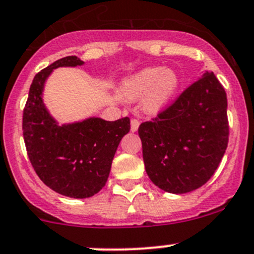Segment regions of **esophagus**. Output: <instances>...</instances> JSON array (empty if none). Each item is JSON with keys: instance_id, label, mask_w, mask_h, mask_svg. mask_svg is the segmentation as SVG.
Here are the masks:
<instances>
[{"instance_id": "obj_1", "label": "esophagus", "mask_w": 254, "mask_h": 254, "mask_svg": "<svg viewBox=\"0 0 254 254\" xmlns=\"http://www.w3.org/2000/svg\"><path fill=\"white\" fill-rule=\"evenodd\" d=\"M139 127V121L138 120H131V131L136 132Z\"/></svg>"}]
</instances>
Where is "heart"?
<instances>
[{"instance_id": "1", "label": "heart", "mask_w": 254, "mask_h": 254, "mask_svg": "<svg viewBox=\"0 0 254 254\" xmlns=\"http://www.w3.org/2000/svg\"><path fill=\"white\" fill-rule=\"evenodd\" d=\"M179 85L180 79L175 70L150 66L122 79L118 92L127 101L142 98L146 112L159 113L175 98Z\"/></svg>"}]
</instances>
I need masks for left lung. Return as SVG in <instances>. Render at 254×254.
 I'll return each mask as SVG.
<instances>
[{"mask_svg": "<svg viewBox=\"0 0 254 254\" xmlns=\"http://www.w3.org/2000/svg\"><path fill=\"white\" fill-rule=\"evenodd\" d=\"M227 94L213 71L138 128L148 178L171 194L199 189L213 176L228 146Z\"/></svg>", "mask_w": 254, "mask_h": 254, "instance_id": "obj_1", "label": "left lung"}]
</instances>
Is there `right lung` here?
<instances>
[{
	"mask_svg": "<svg viewBox=\"0 0 254 254\" xmlns=\"http://www.w3.org/2000/svg\"><path fill=\"white\" fill-rule=\"evenodd\" d=\"M84 64L65 57L35 75L24 109L22 131L30 162L46 186L74 199L90 197L106 185L121 139L131 129L129 118L104 121L89 117L62 123L50 115L43 99L54 69Z\"/></svg>",
	"mask_w": 254,
	"mask_h": 254,
	"instance_id": "1",
	"label": "right lung"
}]
</instances>
